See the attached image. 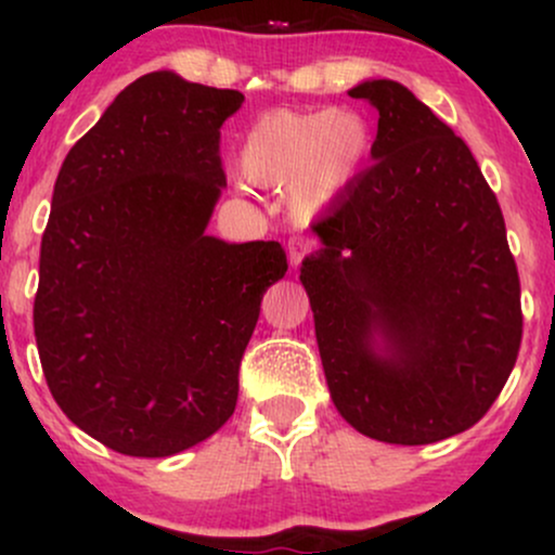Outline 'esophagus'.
<instances>
[{"instance_id": "esophagus-1", "label": "esophagus", "mask_w": 555, "mask_h": 555, "mask_svg": "<svg viewBox=\"0 0 555 555\" xmlns=\"http://www.w3.org/2000/svg\"><path fill=\"white\" fill-rule=\"evenodd\" d=\"M313 247H315V242L308 240V237H295V240H289V245H286V256H289V263L297 266L299 260H302L305 256H310V253H313Z\"/></svg>"}]
</instances>
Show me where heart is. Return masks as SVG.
I'll return each instance as SVG.
<instances>
[{
  "label": "heart",
  "instance_id": "1",
  "mask_svg": "<svg viewBox=\"0 0 555 555\" xmlns=\"http://www.w3.org/2000/svg\"><path fill=\"white\" fill-rule=\"evenodd\" d=\"M367 151L371 130L360 114L271 109L247 127L240 169L260 188L289 184L292 211L310 219L352 180Z\"/></svg>",
  "mask_w": 555,
  "mask_h": 555
}]
</instances>
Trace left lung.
Segmentation results:
<instances>
[{
	"label": "left lung",
	"mask_w": 555,
	"mask_h": 555,
	"mask_svg": "<svg viewBox=\"0 0 555 555\" xmlns=\"http://www.w3.org/2000/svg\"><path fill=\"white\" fill-rule=\"evenodd\" d=\"M349 95L378 109L373 164L313 224L323 247L299 282L341 417L375 441L436 443L473 428L517 362V263L467 143L401 82Z\"/></svg>",
	"instance_id": "1"
}]
</instances>
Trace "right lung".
Listing matches in <instances>:
<instances>
[{
  "mask_svg": "<svg viewBox=\"0 0 555 555\" xmlns=\"http://www.w3.org/2000/svg\"><path fill=\"white\" fill-rule=\"evenodd\" d=\"M245 95L149 73L69 149L41 237L34 331L60 410L127 456H171L232 417L279 242L206 234L221 125Z\"/></svg>",
  "mask_w": 555,
  "mask_h": 555,
  "instance_id": "right-lung-1",
  "label": "right lung"
}]
</instances>
